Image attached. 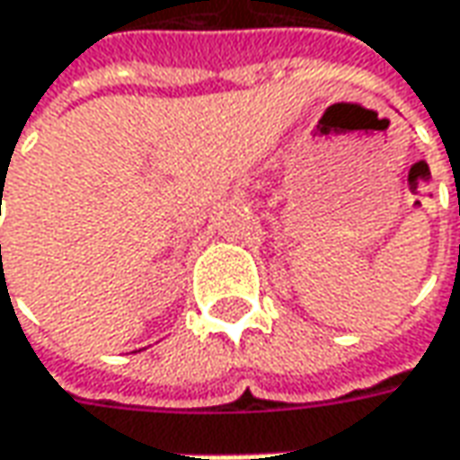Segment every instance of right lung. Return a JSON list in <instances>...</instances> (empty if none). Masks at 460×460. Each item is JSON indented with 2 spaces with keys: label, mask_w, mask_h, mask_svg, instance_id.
<instances>
[{
  "label": "right lung",
  "mask_w": 460,
  "mask_h": 460,
  "mask_svg": "<svg viewBox=\"0 0 460 460\" xmlns=\"http://www.w3.org/2000/svg\"><path fill=\"white\" fill-rule=\"evenodd\" d=\"M0 251H2V248H0Z\"/></svg>",
  "instance_id": "add662e5"
}]
</instances>
